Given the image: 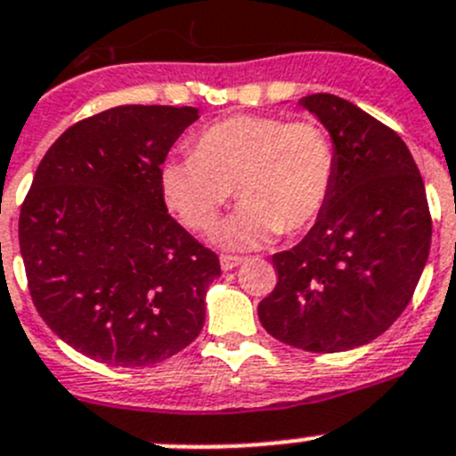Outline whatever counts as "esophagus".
Returning <instances> with one entry per match:
<instances>
[{
	"mask_svg": "<svg viewBox=\"0 0 456 456\" xmlns=\"http://www.w3.org/2000/svg\"><path fill=\"white\" fill-rule=\"evenodd\" d=\"M242 262H245V257L242 256H220V266H223V271L236 269V266H240Z\"/></svg>",
	"mask_w": 456,
	"mask_h": 456,
	"instance_id": "obj_1",
	"label": "esophagus"
}]
</instances>
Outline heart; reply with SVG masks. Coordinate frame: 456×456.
Wrapping results in <instances>:
<instances>
[{"instance_id":"1","label":"heart","mask_w":456,"mask_h":456,"mask_svg":"<svg viewBox=\"0 0 456 456\" xmlns=\"http://www.w3.org/2000/svg\"><path fill=\"white\" fill-rule=\"evenodd\" d=\"M169 209L190 229L209 232L236 187L242 202L216 229L224 249H251L309 229L335 183V150L315 121L236 114L207 126L196 150L176 151L159 172Z\"/></svg>"}]
</instances>
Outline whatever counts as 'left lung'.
<instances>
[{"instance_id":"obj_1","label":"left lung","mask_w":456,"mask_h":456,"mask_svg":"<svg viewBox=\"0 0 456 456\" xmlns=\"http://www.w3.org/2000/svg\"><path fill=\"white\" fill-rule=\"evenodd\" d=\"M330 134L335 183L293 249L273 256L278 284L257 305L266 333L311 353L379 338L411 302L430 254L426 187L406 142L351 101L302 96Z\"/></svg>"}]
</instances>
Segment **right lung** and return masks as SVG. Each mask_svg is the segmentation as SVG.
Masks as SVG:
<instances>
[{
  "label": "right lung",
  "instance_id": "obj_1",
  "mask_svg": "<svg viewBox=\"0 0 456 456\" xmlns=\"http://www.w3.org/2000/svg\"><path fill=\"white\" fill-rule=\"evenodd\" d=\"M199 108L118 105L68 127L20 214L35 309L66 344L121 369L159 364L205 324L214 251L167 214L159 172Z\"/></svg>",
  "mask_w": 456,
  "mask_h": 456
}]
</instances>
